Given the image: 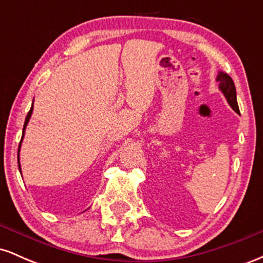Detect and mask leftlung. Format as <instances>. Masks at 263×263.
<instances>
[{
	"mask_svg": "<svg viewBox=\"0 0 263 263\" xmlns=\"http://www.w3.org/2000/svg\"><path fill=\"white\" fill-rule=\"evenodd\" d=\"M216 81H219L220 90H221V92L225 95L226 100H228L229 105L232 107V110H234L235 112L240 114L236 100V89H235V84L230 78V75L222 73V71H219L218 77H216Z\"/></svg>",
	"mask_w": 263,
	"mask_h": 263,
	"instance_id": "1",
	"label": "left lung"
}]
</instances>
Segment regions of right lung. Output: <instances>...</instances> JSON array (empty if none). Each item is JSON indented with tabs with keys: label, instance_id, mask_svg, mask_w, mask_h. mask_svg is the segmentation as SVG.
<instances>
[{
	"label": "right lung",
	"instance_id": "right-lung-1",
	"mask_svg": "<svg viewBox=\"0 0 263 263\" xmlns=\"http://www.w3.org/2000/svg\"><path fill=\"white\" fill-rule=\"evenodd\" d=\"M32 112H33V104H32L31 110H29V112L27 114L26 121H25V126H23V135H22V140H23V136H25V129H26V127H27V125H28L29 119H31V116H32ZM22 140H21V142H20V147H18V159H20V149H21V143H22ZM18 168H20V172H21V164H20V161H18Z\"/></svg>",
	"mask_w": 263,
	"mask_h": 263
}]
</instances>
